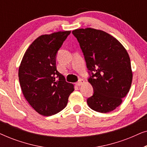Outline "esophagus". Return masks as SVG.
Listing matches in <instances>:
<instances>
[{"label":"esophagus","instance_id":"1","mask_svg":"<svg viewBox=\"0 0 147 147\" xmlns=\"http://www.w3.org/2000/svg\"><path fill=\"white\" fill-rule=\"evenodd\" d=\"M84 83V80H80L79 82H78L77 83H76V85H77L78 86H82Z\"/></svg>","mask_w":147,"mask_h":147}]
</instances>
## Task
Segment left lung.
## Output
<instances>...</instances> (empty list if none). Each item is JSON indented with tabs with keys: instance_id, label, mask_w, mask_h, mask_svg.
Listing matches in <instances>:
<instances>
[{
	"instance_id": "1",
	"label": "left lung",
	"mask_w": 147,
	"mask_h": 147,
	"mask_svg": "<svg viewBox=\"0 0 147 147\" xmlns=\"http://www.w3.org/2000/svg\"><path fill=\"white\" fill-rule=\"evenodd\" d=\"M72 33L84 53L90 71L88 82L94 88L88 105L101 113L112 111L121 104L131 86L132 72L127 51L116 38L101 30L78 29Z\"/></svg>"
}]
</instances>
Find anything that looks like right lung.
<instances>
[{
    "label": "right lung",
    "mask_w": 147,
    "mask_h": 147,
    "mask_svg": "<svg viewBox=\"0 0 147 147\" xmlns=\"http://www.w3.org/2000/svg\"><path fill=\"white\" fill-rule=\"evenodd\" d=\"M71 31L43 35L24 54L19 79L24 97L41 115L49 116L61 111L67 104L74 86L65 81L56 67V55Z\"/></svg>",
    "instance_id": "add662e5"
}]
</instances>
